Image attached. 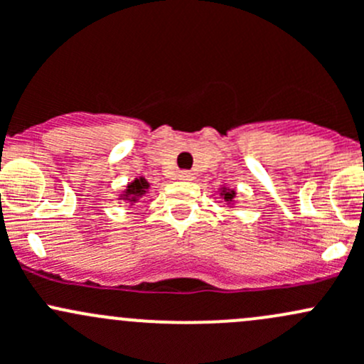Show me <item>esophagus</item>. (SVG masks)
<instances>
[{
  "mask_svg": "<svg viewBox=\"0 0 364 364\" xmlns=\"http://www.w3.org/2000/svg\"><path fill=\"white\" fill-rule=\"evenodd\" d=\"M178 181H193V175L189 171H178Z\"/></svg>",
  "mask_w": 364,
  "mask_h": 364,
  "instance_id": "34e87169",
  "label": "esophagus"
}]
</instances>
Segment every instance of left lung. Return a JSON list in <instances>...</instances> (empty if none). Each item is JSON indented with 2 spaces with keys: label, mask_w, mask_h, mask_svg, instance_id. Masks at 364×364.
Listing matches in <instances>:
<instances>
[{
  "label": "left lung",
  "mask_w": 364,
  "mask_h": 364,
  "mask_svg": "<svg viewBox=\"0 0 364 364\" xmlns=\"http://www.w3.org/2000/svg\"><path fill=\"white\" fill-rule=\"evenodd\" d=\"M235 191L233 189H226V187H223V191H220V198H223L226 203H233L235 201Z\"/></svg>",
  "instance_id": "1"
}]
</instances>
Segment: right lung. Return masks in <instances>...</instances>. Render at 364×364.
Listing matches in <instances>:
<instances>
[{
    "instance_id": "right-lung-1",
    "label": "right lung",
    "mask_w": 364,
    "mask_h": 364,
    "mask_svg": "<svg viewBox=\"0 0 364 364\" xmlns=\"http://www.w3.org/2000/svg\"><path fill=\"white\" fill-rule=\"evenodd\" d=\"M147 189H149V182L145 181L144 177L134 178L133 182L127 183V189L121 196V200H127L129 203H136L141 196H145V194H147Z\"/></svg>"
}]
</instances>
